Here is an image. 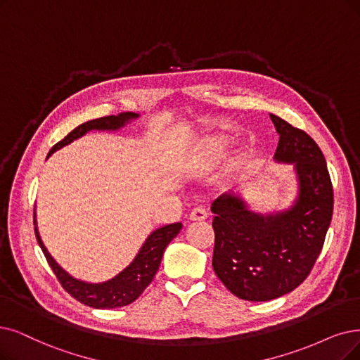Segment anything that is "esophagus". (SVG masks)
I'll return each instance as SVG.
<instances>
[{"label": "esophagus", "instance_id": "esophagus-1", "mask_svg": "<svg viewBox=\"0 0 360 360\" xmlns=\"http://www.w3.org/2000/svg\"><path fill=\"white\" fill-rule=\"evenodd\" d=\"M208 217V211L205 207L202 205H198L192 210L191 212V220H195V221H200V220H205Z\"/></svg>", "mask_w": 360, "mask_h": 360}]
</instances>
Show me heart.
Masks as SVG:
<instances>
[{
  "label": "heart",
  "instance_id": "heart-1",
  "mask_svg": "<svg viewBox=\"0 0 360 360\" xmlns=\"http://www.w3.org/2000/svg\"><path fill=\"white\" fill-rule=\"evenodd\" d=\"M211 155V161L212 162H217L220 158L223 156V148L220 145H217V143H212V145L210 146V152Z\"/></svg>",
  "mask_w": 360,
  "mask_h": 360
}]
</instances>
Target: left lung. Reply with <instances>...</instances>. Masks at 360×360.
Listing matches in <instances>:
<instances>
[{
  "instance_id": "1",
  "label": "left lung",
  "mask_w": 360,
  "mask_h": 360,
  "mask_svg": "<svg viewBox=\"0 0 360 360\" xmlns=\"http://www.w3.org/2000/svg\"><path fill=\"white\" fill-rule=\"evenodd\" d=\"M279 134L275 160L295 165L298 196L286 211L262 215L235 193H223L211 211L212 269L233 295L267 301L295 290L322 251L333 219L334 191L326 161L303 130L270 113Z\"/></svg>"
}]
</instances>
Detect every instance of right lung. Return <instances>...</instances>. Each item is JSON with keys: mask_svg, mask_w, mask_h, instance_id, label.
I'll return each mask as SVG.
<instances>
[{"mask_svg": "<svg viewBox=\"0 0 360 360\" xmlns=\"http://www.w3.org/2000/svg\"><path fill=\"white\" fill-rule=\"evenodd\" d=\"M134 118H139L137 113L125 112V113L117 115V117H115V115H110V117H103V118H97L89 122H84L78 125L75 130H72L63 140L56 143V145L51 148V150L49 152V156L57 149L69 145V143L82 137L84 134H87L91 130H102V131L118 130V128L124 127L125 124H128V121H131ZM34 224H35V236L38 240V245L41 247L42 252H44L57 281L60 282V285L63 286L68 294H70L75 300H78L79 303L90 306L93 309H115V307L128 306L131 304L133 301H136L140 297V294L146 290V286L152 282L153 276L156 275L167 245L179 235V232L181 230V223H172V224H167L164 227L156 229L155 232L149 235L146 242L143 243V247L140 248L133 263L128 267H125L120 275L102 283H89V282H82L72 278L69 273H66L59 264L54 262V258L49 254L44 243L41 240V236L37 229L35 215H34Z\"/></svg>", "mask_w": 360, "mask_h": 360, "instance_id": "add662e5", "label": "right lung"}]
</instances>
